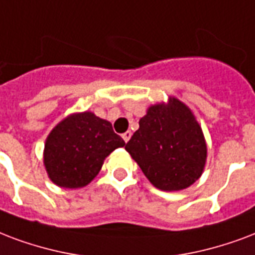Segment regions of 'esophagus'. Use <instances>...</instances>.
<instances>
[{
	"label": "esophagus",
	"instance_id": "34e87169",
	"mask_svg": "<svg viewBox=\"0 0 255 255\" xmlns=\"http://www.w3.org/2000/svg\"><path fill=\"white\" fill-rule=\"evenodd\" d=\"M131 135H132V132L131 131H127V132H124L123 135H122V137H123V140L127 143L129 139H131Z\"/></svg>",
	"mask_w": 255,
	"mask_h": 255
}]
</instances>
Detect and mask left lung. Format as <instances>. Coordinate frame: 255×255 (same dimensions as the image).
<instances>
[{"label":"left lung","mask_w":255,"mask_h":255,"mask_svg":"<svg viewBox=\"0 0 255 255\" xmlns=\"http://www.w3.org/2000/svg\"><path fill=\"white\" fill-rule=\"evenodd\" d=\"M126 149L147 179L163 191H180L195 183L207 159L201 124L174 96L147 108Z\"/></svg>","instance_id":"8db88e82"}]
</instances>
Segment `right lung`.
<instances>
[{
  "instance_id": "add662e5",
  "label": "right lung",
  "mask_w": 255,
  "mask_h": 255,
  "mask_svg": "<svg viewBox=\"0 0 255 255\" xmlns=\"http://www.w3.org/2000/svg\"><path fill=\"white\" fill-rule=\"evenodd\" d=\"M124 145L108 120L89 111L76 112L49 132L44 147V166L58 187H85L102 170L107 156Z\"/></svg>"
}]
</instances>
